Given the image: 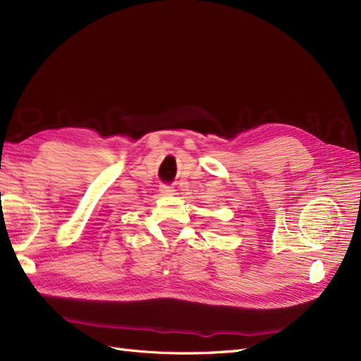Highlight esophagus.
I'll list each match as a JSON object with an SVG mask.
<instances>
[{
    "label": "esophagus",
    "instance_id": "1",
    "mask_svg": "<svg viewBox=\"0 0 361 361\" xmlns=\"http://www.w3.org/2000/svg\"><path fill=\"white\" fill-rule=\"evenodd\" d=\"M159 191H161L164 195H173V194H174V188L170 187V185H161Z\"/></svg>",
    "mask_w": 361,
    "mask_h": 361
}]
</instances>
